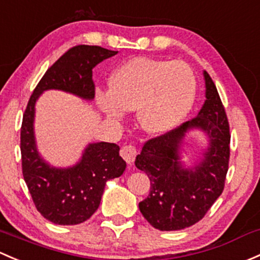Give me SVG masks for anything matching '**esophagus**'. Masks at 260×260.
<instances>
[{
    "instance_id": "34e87169",
    "label": "esophagus",
    "mask_w": 260,
    "mask_h": 260,
    "mask_svg": "<svg viewBox=\"0 0 260 260\" xmlns=\"http://www.w3.org/2000/svg\"><path fill=\"white\" fill-rule=\"evenodd\" d=\"M121 155L128 165H132L136 155H137V149L132 144H125V146H123L121 148Z\"/></svg>"
}]
</instances>
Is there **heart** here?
Instances as JSON below:
<instances>
[{
  "label": "heart",
  "instance_id": "heart-1",
  "mask_svg": "<svg viewBox=\"0 0 260 260\" xmlns=\"http://www.w3.org/2000/svg\"><path fill=\"white\" fill-rule=\"evenodd\" d=\"M194 94V75L185 63L136 57L114 71L109 91H97L95 100L112 118L137 109L139 127L159 135L182 122Z\"/></svg>",
  "mask_w": 260,
  "mask_h": 260
}]
</instances>
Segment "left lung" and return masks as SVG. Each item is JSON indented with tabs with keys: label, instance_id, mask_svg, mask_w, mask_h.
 <instances>
[{
	"label": "left lung",
	"instance_id": "obj_1",
	"mask_svg": "<svg viewBox=\"0 0 260 260\" xmlns=\"http://www.w3.org/2000/svg\"><path fill=\"white\" fill-rule=\"evenodd\" d=\"M206 102L194 118L148 139L136 167L147 173L151 190L139 203L148 223L159 231H179L202 219L222 194L231 154V133L225 109L210 76L204 72ZM203 129L210 138L205 159L192 170L183 169L178 149L185 132Z\"/></svg>",
	"mask_w": 260,
	"mask_h": 260
}]
</instances>
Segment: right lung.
Here are the masks:
<instances>
[{
    "instance_id": "right-lung-1",
    "label": "right lung",
    "mask_w": 260,
    "mask_h": 260,
    "mask_svg": "<svg viewBox=\"0 0 260 260\" xmlns=\"http://www.w3.org/2000/svg\"><path fill=\"white\" fill-rule=\"evenodd\" d=\"M117 53L100 46L70 48L46 71L27 103L21 127L22 174L37 210L54 224L75 225L89 219L100 207L106 182L121 177L125 162L117 144L100 142L89 144L75 167H50L38 155L35 143V103L46 89L94 98L92 70Z\"/></svg>"
}]
</instances>
